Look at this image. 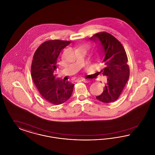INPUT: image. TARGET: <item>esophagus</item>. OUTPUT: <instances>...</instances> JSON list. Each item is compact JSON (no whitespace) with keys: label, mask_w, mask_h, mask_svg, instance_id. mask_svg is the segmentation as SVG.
<instances>
[{"label":"esophagus","mask_w":155,"mask_h":155,"mask_svg":"<svg viewBox=\"0 0 155 155\" xmlns=\"http://www.w3.org/2000/svg\"><path fill=\"white\" fill-rule=\"evenodd\" d=\"M81 81H82V82H85V83H88V82H90L89 80H87V79H82Z\"/></svg>","instance_id":"34e87169"}]
</instances>
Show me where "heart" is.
<instances>
[{"label": "heart", "instance_id": "obj_1", "mask_svg": "<svg viewBox=\"0 0 155 155\" xmlns=\"http://www.w3.org/2000/svg\"><path fill=\"white\" fill-rule=\"evenodd\" d=\"M85 45H84L82 47H84V48H85Z\"/></svg>", "mask_w": 155, "mask_h": 155}]
</instances>
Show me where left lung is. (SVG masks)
Returning <instances> with one entry per match:
<instances>
[{
    "label": "left lung",
    "instance_id": "1",
    "mask_svg": "<svg viewBox=\"0 0 155 155\" xmlns=\"http://www.w3.org/2000/svg\"><path fill=\"white\" fill-rule=\"evenodd\" d=\"M90 39L99 42L104 64L101 72L107 77L102 94L96 98L104 103L113 102L119 97L129 78L130 68L125 49L115 37L106 32L96 34Z\"/></svg>",
    "mask_w": 155,
    "mask_h": 155
}]
</instances>
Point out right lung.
<instances>
[{"mask_svg":"<svg viewBox=\"0 0 155 155\" xmlns=\"http://www.w3.org/2000/svg\"><path fill=\"white\" fill-rule=\"evenodd\" d=\"M70 41L49 40L35 52L31 64V76L40 94L49 103L59 105L71 97L74 84L56 78L57 60L60 52Z\"/></svg>","mask_w":155,"mask_h":155,"instance_id":"obj_1","label":"right lung"}]
</instances>
